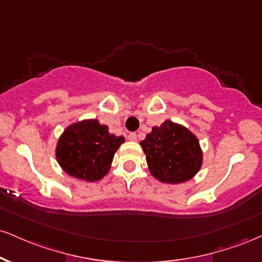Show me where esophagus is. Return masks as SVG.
Here are the masks:
<instances>
[{
	"mask_svg": "<svg viewBox=\"0 0 262 262\" xmlns=\"http://www.w3.org/2000/svg\"><path fill=\"white\" fill-rule=\"evenodd\" d=\"M128 139L130 140V141H137V139H138L137 134H135V133H130V134L128 135Z\"/></svg>",
	"mask_w": 262,
	"mask_h": 262,
	"instance_id": "1",
	"label": "esophagus"
}]
</instances>
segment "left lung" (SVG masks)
<instances>
[{"label":"left lung","instance_id":"obj_1","mask_svg":"<svg viewBox=\"0 0 262 262\" xmlns=\"http://www.w3.org/2000/svg\"><path fill=\"white\" fill-rule=\"evenodd\" d=\"M140 146L151 176L166 184L190 181L203 166V149L196 135L169 119L152 127Z\"/></svg>","mask_w":262,"mask_h":262}]
</instances>
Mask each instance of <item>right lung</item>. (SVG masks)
<instances>
[{"label":"right lung","mask_w":262,"mask_h":262,"mask_svg":"<svg viewBox=\"0 0 262 262\" xmlns=\"http://www.w3.org/2000/svg\"><path fill=\"white\" fill-rule=\"evenodd\" d=\"M124 141L97 119H83L63 130L56 144V160L71 177L97 182L110 172L113 156Z\"/></svg>","instance_id":"add662e5"}]
</instances>
